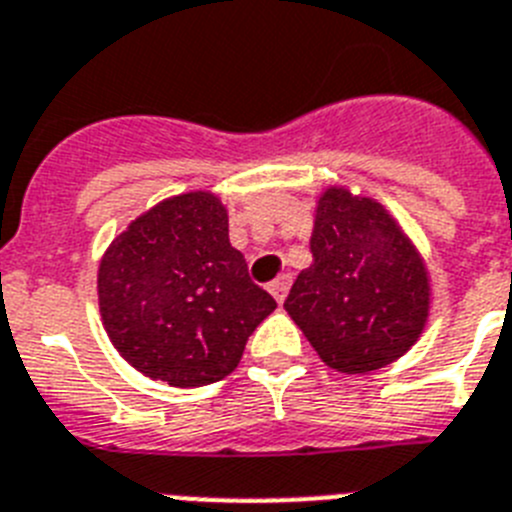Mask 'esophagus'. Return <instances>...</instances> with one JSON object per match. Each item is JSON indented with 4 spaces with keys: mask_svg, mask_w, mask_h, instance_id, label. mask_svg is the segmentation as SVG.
I'll return each instance as SVG.
<instances>
[{
    "mask_svg": "<svg viewBox=\"0 0 512 512\" xmlns=\"http://www.w3.org/2000/svg\"><path fill=\"white\" fill-rule=\"evenodd\" d=\"M288 288H291V275H278V278L270 283L268 291L273 293V299L278 301V304H283V299L288 296Z\"/></svg>",
    "mask_w": 512,
    "mask_h": 512,
    "instance_id": "34e87169",
    "label": "esophagus"
}]
</instances>
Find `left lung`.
Returning <instances> with one entry per match:
<instances>
[{"label": "left lung", "instance_id": "1", "mask_svg": "<svg viewBox=\"0 0 512 512\" xmlns=\"http://www.w3.org/2000/svg\"><path fill=\"white\" fill-rule=\"evenodd\" d=\"M311 262L283 309L322 363L348 376L399 361L420 340L433 291L425 257L371 195L330 185L317 198Z\"/></svg>", "mask_w": 512, "mask_h": 512}]
</instances>
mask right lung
Returning <instances> with one entry per match:
<instances>
[{
    "mask_svg": "<svg viewBox=\"0 0 512 512\" xmlns=\"http://www.w3.org/2000/svg\"><path fill=\"white\" fill-rule=\"evenodd\" d=\"M97 304L123 361L177 389L229 376L275 309L231 247L229 213L211 190L172 195L136 216L102 255Z\"/></svg>",
    "mask_w": 512,
    "mask_h": 512,
    "instance_id": "add662e5",
    "label": "right lung"
}]
</instances>
